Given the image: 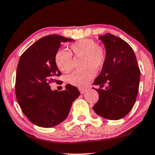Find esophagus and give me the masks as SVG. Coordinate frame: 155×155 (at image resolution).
I'll list each match as a JSON object with an SVG mask.
<instances>
[{"instance_id": "obj_1", "label": "esophagus", "mask_w": 155, "mask_h": 155, "mask_svg": "<svg viewBox=\"0 0 155 155\" xmlns=\"http://www.w3.org/2000/svg\"><path fill=\"white\" fill-rule=\"evenodd\" d=\"M86 91H87V89H81V88H79V92L81 94H84L86 92Z\"/></svg>"}]
</instances>
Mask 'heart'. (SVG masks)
<instances>
[{
    "label": "heart",
    "instance_id": "obj_1",
    "mask_svg": "<svg viewBox=\"0 0 155 155\" xmlns=\"http://www.w3.org/2000/svg\"><path fill=\"white\" fill-rule=\"evenodd\" d=\"M72 53L79 57H84L82 71H75L68 76V81L76 87H85L95 75L94 69H100L105 61V53L102 48L99 47L97 42L92 39H84L71 45ZM55 63L58 68L63 73H68L73 68L72 55L69 52L58 50L55 55Z\"/></svg>",
    "mask_w": 155,
    "mask_h": 155
}]
</instances>
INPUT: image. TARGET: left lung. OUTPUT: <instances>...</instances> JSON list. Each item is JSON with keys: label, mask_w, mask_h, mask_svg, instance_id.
I'll use <instances>...</instances> for the list:
<instances>
[{"label": "left lung", "mask_w": 155, "mask_h": 155, "mask_svg": "<svg viewBox=\"0 0 155 155\" xmlns=\"http://www.w3.org/2000/svg\"><path fill=\"white\" fill-rule=\"evenodd\" d=\"M99 39L105 45L106 56L94 84L103 87L107 84V87L96 89L99 100L93 110L102 118L119 120L126 116L135 104L140 70L135 53L127 42L110 33Z\"/></svg>", "instance_id": "1"}]
</instances>
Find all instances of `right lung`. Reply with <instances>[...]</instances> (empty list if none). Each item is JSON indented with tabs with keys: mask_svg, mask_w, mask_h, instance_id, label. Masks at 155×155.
Listing matches in <instances>:
<instances>
[{
	"mask_svg": "<svg viewBox=\"0 0 155 155\" xmlns=\"http://www.w3.org/2000/svg\"><path fill=\"white\" fill-rule=\"evenodd\" d=\"M74 40L61 35L42 37L20 57L16 76V100L26 117L32 124L50 128L63 122L72 103L79 97L77 87L66 85L64 91H53L50 84L61 75L55 63L61 44Z\"/></svg>",
	"mask_w": 155,
	"mask_h": 155,
	"instance_id": "obj_1",
	"label": "right lung"
}]
</instances>
